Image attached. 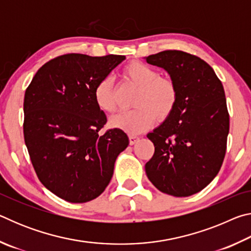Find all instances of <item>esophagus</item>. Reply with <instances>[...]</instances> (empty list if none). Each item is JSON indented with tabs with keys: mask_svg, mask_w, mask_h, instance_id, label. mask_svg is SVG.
I'll return each instance as SVG.
<instances>
[{
	"mask_svg": "<svg viewBox=\"0 0 251 251\" xmlns=\"http://www.w3.org/2000/svg\"><path fill=\"white\" fill-rule=\"evenodd\" d=\"M128 138H129V144H130V145H135V144L139 141L138 136H135V135H129Z\"/></svg>",
	"mask_w": 251,
	"mask_h": 251,
	"instance_id": "34e87169",
	"label": "esophagus"
}]
</instances>
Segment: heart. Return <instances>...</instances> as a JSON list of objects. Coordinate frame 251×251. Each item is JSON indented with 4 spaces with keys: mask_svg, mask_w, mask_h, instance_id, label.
<instances>
[{
    "mask_svg": "<svg viewBox=\"0 0 251 251\" xmlns=\"http://www.w3.org/2000/svg\"><path fill=\"white\" fill-rule=\"evenodd\" d=\"M127 80L139 88L134 105L137 107L117 114L109 120L113 128L130 134H138L150 128L156 122L166 120L172 115L177 103V87L174 80L161 77L158 71L142 62H131L125 67ZM94 100L100 110L114 113L116 110L115 88L110 76L97 82L94 88Z\"/></svg>",
    "mask_w": 251,
    "mask_h": 251,
    "instance_id": "obj_1",
    "label": "heart"
}]
</instances>
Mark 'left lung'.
Here are the masks:
<instances>
[{"label": "left lung", "mask_w": 251, "mask_h": 251, "mask_svg": "<svg viewBox=\"0 0 251 251\" xmlns=\"http://www.w3.org/2000/svg\"><path fill=\"white\" fill-rule=\"evenodd\" d=\"M145 59L166 71L178 92L172 115L147 134L155 152L146 175L161 193L192 196L217 176L226 154L229 114L223 84L205 61L181 50Z\"/></svg>", "instance_id": "left-lung-1"}]
</instances>
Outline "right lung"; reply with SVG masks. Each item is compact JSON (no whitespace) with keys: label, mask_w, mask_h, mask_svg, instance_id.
I'll list each match as a JSON object with an SVG mask.
<instances>
[{"label":"right lung","mask_w":251,"mask_h":251,"mask_svg":"<svg viewBox=\"0 0 251 251\" xmlns=\"http://www.w3.org/2000/svg\"><path fill=\"white\" fill-rule=\"evenodd\" d=\"M126 57L65 54L41 67L24 96V139L36 175L70 202L93 201L113 177L129 141L122 129L100 135L107 120L94 100L97 82Z\"/></svg>","instance_id":"1"}]
</instances>
